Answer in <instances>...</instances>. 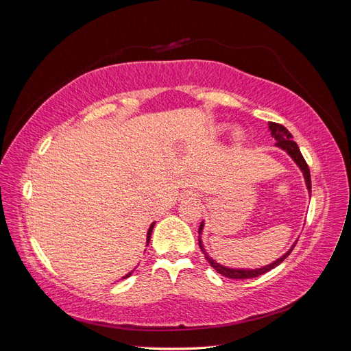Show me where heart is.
Masks as SVG:
<instances>
[{
	"instance_id": "1",
	"label": "heart",
	"mask_w": 351,
	"mask_h": 351,
	"mask_svg": "<svg viewBox=\"0 0 351 351\" xmlns=\"http://www.w3.org/2000/svg\"><path fill=\"white\" fill-rule=\"evenodd\" d=\"M219 132H221V129H219ZM236 137H237L239 141H241V137H243V136H241V133H237V134H236Z\"/></svg>"
}]
</instances>
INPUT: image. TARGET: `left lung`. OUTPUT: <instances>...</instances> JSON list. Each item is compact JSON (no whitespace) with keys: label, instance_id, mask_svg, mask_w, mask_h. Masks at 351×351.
<instances>
[{"label":"left lung","instance_id":"left-lung-1","mask_svg":"<svg viewBox=\"0 0 351 351\" xmlns=\"http://www.w3.org/2000/svg\"><path fill=\"white\" fill-rule=\"evenodd\" d=\"M268 124H269V130H271L272 137H275V141H277V143H275V145H277L278 147H281L282 151H285L287 154H289L294 159V162L299 165V168L302 169V173L304 176V182H306L307 190H309V193H312V182H311L309 167H307L304 158H303V155H302V152L299 149V146H297V143L293 141L291 133L287 130L284 125H281L278 123L269 121ZM202 230H204V222H200V227H199V231H197L199 234H202ZM199 246H200L202 252L205 253V249H204V246H202L200 237H199ZM294 246H295V244H293L291 249L287 252V253H284L280 259H277L275 262L267 265V267L259 268V269H232V268H226V267H222V265L217 263L214 259H210L206 253H205V256H206L208 262L210 263V267L214 268L218 274L224 275V277H227V278H232V280H246V278H256V277H259V275L274 269L275 267H278V265L291 253Z\"/></svg>","mask_w":351,"mask_h":351}]
</instances>
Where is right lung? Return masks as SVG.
Wrapping results in <instances>:
<instances>
[{"instance_id": "1", "label": "right lung", "mask_w": 351, "mask_h": 351, "mask_svg": "<svg viewBox=\"0 0 351 351\" xmlns=\"http://www.w3.org/2000/svg\"><path fill=\"white\" fill-rule=\"evenodd\" d=\"M154 226H155V222H154V224H151L149 230H147V237H146V241H147V243H149V240H151V234H152V228H154ZM130 275H132V272H130V274H127L124 278H127V277H130Z\"/></svg>"}]
</instances>
